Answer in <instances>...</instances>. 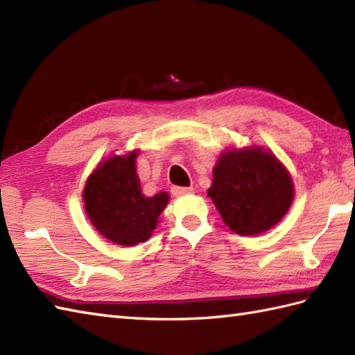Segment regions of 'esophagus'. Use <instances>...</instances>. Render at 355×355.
Listing matches in <instances>:
<instances>
[{
  "mask_svg": "<svg viewBox=\"0 0 355 355\" xmlns=\"http://www.w3.org/2000/svg\"><path fill=\"white\" fill-rule=\"evenodd\" d=\"M193 187H180V186H173L171 192L173 197H182V195H187V193H192Z\"/></svg>",
  "mask_w": 355,
  "mask_h": 355,
  "instance_id": "esophagus-1",
  "label": "esophagus"
}]
</instances>
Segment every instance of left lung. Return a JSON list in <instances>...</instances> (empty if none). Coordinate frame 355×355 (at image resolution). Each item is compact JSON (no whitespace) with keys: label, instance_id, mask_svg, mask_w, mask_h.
Wrapping results in <instances>:
<instances>
[{"label":"left lung","instance_id":"1","mask_svg":"<svg viewBox=\"0 0 355 355\" xmlns=\"http://www.w3.org/2000/svg\"><path fill=\"white\" fill-rule=\"evenodd\" d=\"M207 195L232 232L254 236L286 215L294 184L288 169L270 149L227 148L218 157Z\"/></svg>","mask_w":355,"mask_h":355}]
</instances>
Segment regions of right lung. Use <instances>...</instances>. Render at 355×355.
Masks as SVG:
<instances>
[{
  "instance_id": "right-lung-1",
  "label": "right lung",
  "mask_w": 355,
  "mask_h": 355,
  "mask_svg": "<svg viewBox=\"0 0 355 355\" xmlns=\"http://www.w3.org/2000/svg\"><path fill=\"white\" fill-rule=\"evenodd\" d=\"M139 149L111 155L89 173L82 200L89 223L111 243L123 247L145 243L157 229L169 193L146 197L137 173Z\"/></svg>"
}]
</instances>
